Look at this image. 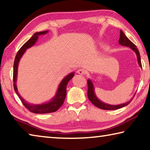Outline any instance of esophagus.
I'll return each instance as SVG.
<instances>
[{"label":"esophagus","mask_w":150,"mask_h":150,"mask_svg":"<svg viewBox=\"0 0 150 150\" xmlns=\"http://www.w3.org/2000/svg\"><path fill=\"white\" fill-rule=\"evenodd\" d=\"M77 72V73H79V75H85V73H86L85 70V69H78Z\"/></svg>","instance_id":"34e87169"}]
</instances>
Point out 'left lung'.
Wrapping results in <instances>:
<instances>
[{
	"instance_id": "obj_1",
	"label": "left lung",
	"mask_w": 150,
	"mask_h": 150,
	"mask_svg": "<svg viewBox=\"0 0 150 150\" xmlns=\"http://www.w3.org/2000/svg\"><path fill=\"white\" fill-rule=\"evenodd\" d=\"M119 44L122 45H124V46H127L130 47L132 50L136 54L137 58H138V62L139 65V67L142 68V63H141V59H140V55H139V51L137 48L136 45L133 44L130 40H129L128 38L126 36V35L124 34V32L120 30V38H119ZM87 85H88V92H87V96L89 100L94 105L96 106V107L103 109V110H116V109H119L120 108H122L124 106L128 105L129 103H130L132 100L133 98L132 99L127 102L126 103L122 104V105H108L106 103H104L102 101L98 100V98L96 97V96L95 93V89H94V86L90 79L87 80ZM134 96H135V94H134Z\"/></svg>"
}]
</instances>
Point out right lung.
<instances>
[{
  "mask_svg": "<svg viewBox=\"0 0 150 150\" xmlns=\"http://www.w3.org/2000/svg\"><path fill=\"white\" fill-rule=\"evenodd\" d=\"M47 30L46 31H43L40 32H36L32 35V37L30 40L25 43V44L22 45L21 48L18 50L17 54L15 57L14 62V69H13V82H14V88L15 92H16V95L18 96L20 100L28 110L30 112L36 114H45V113H50V112H54L57 111L59 109L64 102L66 94V87H67V85L69 81L74 76V73H71L70 74L66 76V77L63 79L60 83L58 87V89L57 91L56 95H55L54 98L51 100L50 102L42 104V105H32V104L28 103L26 101H25L22 96L20 95L18 91V88L16 87V79H17V73H18V63L22 57V55L26 52V50L30 47L33 46L35 44V42L37 41L38 38V35L42 34H45L47 33Z\"/></svg>",
  "mask_w": 150,
  "mask_h": 150,
  "instance_id": "add662e5",
  "label": "right lung"
}]
</instances>
